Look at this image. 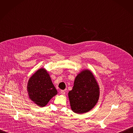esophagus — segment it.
<instances>
[{"instance_id":"1","label":"esophagus","mask_w":133,"mask_h":133,"mask_svg":"<svg viewBox=\"0 0 133 133\" xmlns=\"http://www.w3.org/2000/svg\"><path fill=\"white\" fill-rule=\"evenodd\" d=\"M65 93H66V92H65V90H61L60 91V94H61V95H64L65 94Z\"/></svg>"}]
</instances>
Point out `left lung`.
Returning a JSON list of instances; mask_svg holds the SVG:
<instances>
[{
  "label": "left lung",
  "instance_id": "left-lung-1",
  "mask_svg": "<svg viewBox=\"0 0 133 133\" xmlns=\"http://www.w3.org/2000/svg\"><path fill=\"white\" fill-rule=\"evenodd\" d=\"M99 96V86L89 70H84L77 75L72 90L68 92L71 109L78 114L91 110L97 103Z\"/></svg>",
  "mask_w": 133,
  "mask_h": 133
}]
</instances>
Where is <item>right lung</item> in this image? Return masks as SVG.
I'll list each match as a JSON object with an SVG mask.
<instances>
[{
  "label": "right lung",
  "instance_id": "obj_1",
  "mask_svg": "<svg viewBox=\"0 0 133 133\" xmlns=\"http://www.w3.org/2000/svg\"><path fill=\"white\" fill-rule=\"evenodd\" d=\"M27 90L30 99L41 107H45L52 97L57 94L49 74L44 68L38 69L30 78Z\"/></svg>",
  "mask_w": 133,
  "mask_h": 133
}]
</instances>
